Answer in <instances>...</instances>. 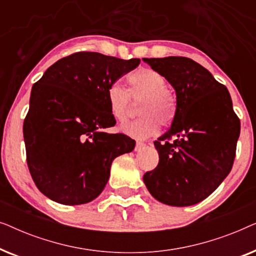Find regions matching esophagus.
I'll return each mask as SVG.
<instances>
[{
  "mask_svg": "<svg viewBox=\"0 0 256 256\" xmlns=\"http://www.w3.org/2000/svg\"><path fill=\"white\" fill-rule=\"evenodd\" d=\"M144 146H146V143H143L141 141H136V146H135L136 152H140V150H142Z\"/></svg>",
  "mask_w": 256,
  "mask_h": 256,
  "instance_id": "obj_1",
  "label": "esophagus"
}]
</instances>
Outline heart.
<instances>
[{"mask_svg":"<svg viewBox=\"0 0 256 256\" xmlns=\"http://www.w3.org/2000/svg\"><path fill=\"white\" fill-rule=\"evenodd\" d=\"M129 94L113 84L107 90V104L118 122H126L132 115V102H140L138 114L143 115L134 122L121 126V130L132 138L144 140L158 132L160 124L168 127L176 115V100L166 88L163 76L154 70L141 68L128 76ZM132 99L130 100V98Z\"/></svg>","mask_w":256,"mask_h":256,"instance_id":"obj_1","label":"heart"}]
</instances>
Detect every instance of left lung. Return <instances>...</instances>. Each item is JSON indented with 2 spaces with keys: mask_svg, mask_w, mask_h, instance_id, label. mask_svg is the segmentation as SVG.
Returning a JSON list of instances; mask_svg holds the SVG:
<instances>
[{
  "mask_svg": "<svg viewBox=\"0 0 256 256\" xmlns=\"http://www.w3.org/2000/svg\"><path fill=\"white\" fill-rule=\"evenodd\" d=\"M176 90V115L155 141L160 155L143 180L157 200L190 206L208 198L232 169L240 120L226 86L186 57L143 58Z\"/></svg>",
  "mask_w": 256,
  "mask_h": 256,
  "instance_id": "obj_1",
  "label": "left lung"
}]
</instances>
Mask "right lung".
Wrapping results in <instances>:
<instances>
[{
	"instance_id": "add662e5",
	"label": "right lung",
	"mask_w": 256,
	"mask_h": 256,
	"mask_svg": "<svg viewBox=\"0 0 256 256\" xmlns=\"http://www.w3.org/2000/svg\"><path fill=\"white\" fill-rule=\"evenodd\" d=\"M140 62L76 52L34 84L23 135L30 174L48 198L64 205L92 202L106 186L115 157L134 149L129 136L104 129L116 124L108 87Z\"/></svg>"
}]
</instances>
